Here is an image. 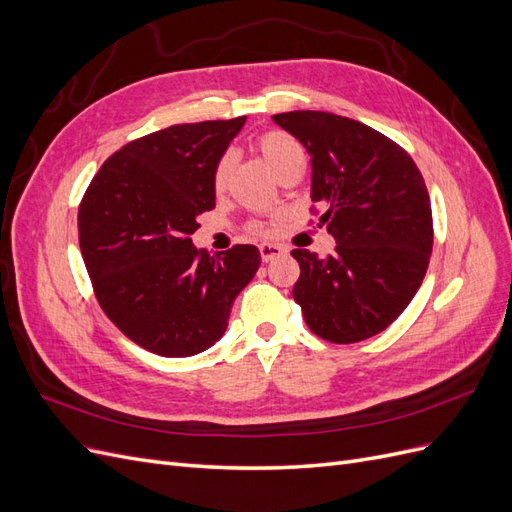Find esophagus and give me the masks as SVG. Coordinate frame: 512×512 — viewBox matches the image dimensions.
<instances>
[{
    "label": "esophagus",
    "mask_w": 512,
    "mask_h": 512,
    "mask_svg": "<svg viewBox=\"0 0 512 512\" xmlns=\"http://www.w3.org/2000/svg\"><path fill=\"white\" fill-rule=\"evenodd\" d=\"M286 254V247L280 243H260V256L265 262Z\"/></svg>",
    "instance_id": "obj_1"
}]
</instances>
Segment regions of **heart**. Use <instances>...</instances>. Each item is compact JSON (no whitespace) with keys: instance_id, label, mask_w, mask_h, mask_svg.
I'll return each mask as SVG.
<instances>
[{"instance_id":"obj_1","label":"heart","mask_w":512,"mask_h":512,"mask_svg":"<svg viewBox=\"0 0 512 512\" xmlns=\"http://www.w3.org/2000/svg\"><path fill=\"white\" fill-rule=\"evenodd\" d=\"M254 149L258 151V156L265 160V164L273 170V173L280 177L284 173V168H288L292 162H297L303 158V149L301 145L294 141V138L288 132L282 130H269L262 132L256 141H254ZM232 170V158L230 156H222L213 168V190L222 192L228 183ZM277 224L275 222H254L250 224V232L252 235H271L275 232Z\"/></svg>"}]
</instances>
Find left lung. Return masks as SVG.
Listing matches in <instances>:
<instances>
[{"label":"left lung","mask_w":512,"mask_h":512,"mask_svg":"<svg viewBox=\"0 0 512 512\" xmlns=\"http://www.w3.org/2000/svg\"><path fill=\"white\" fill-rule=\"evenodd\" d=\"M312 156V200L335 237L318 258L292 250L301 275L292 297L309 331L333 344L374 337L404 312L421 286L433 245L431 203L408 151L342 115H273Z\"/></svg>","instance_id":"8db88e82"}]
</instances>
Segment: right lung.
<instances>
[{"label":"right lung","instance_id":"obj_1","mask_svg":"<svg viewBox=\"0 0 512 512\" xmlns=\"http://www.w3.org/2000/svg\"><path fill=\"white\" fill-rule=\"evenodd\" d=\"M245 117L179 123L123 145L79 207V243L115 327L160 356H192L224 335L237 294L260 267L256 245L209 256L196 218L215 207L213 168Z\"/></svg>","mask_w":512,"mask_h":512}]
</instances>
